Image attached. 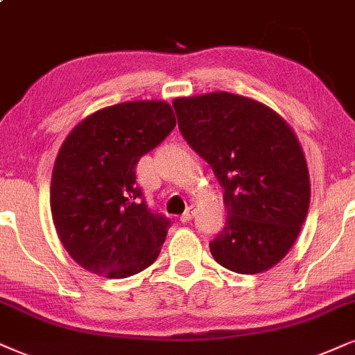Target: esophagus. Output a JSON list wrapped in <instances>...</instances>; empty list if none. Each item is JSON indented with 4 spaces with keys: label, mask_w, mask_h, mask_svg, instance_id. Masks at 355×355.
Returning a JSON list of instances; mask_svg holds the SVG:
<instances>
[{
    "label": "esophagus",
    "mask_w": 355,
    "mask_h": 355,
    "mask_svg": "<svg viewBox=\"0 0 355 355\" xmlns=\"http://www.w3.org/2000/svg\"><path fill=\"white\" fill-rule=\"evenodd\" d=\"M194 214H196V207H194V205H191V207H187L186 212L181 216V222H182V224H187V222L192 220V217H194Z\"/></svg>",
    "instance_id": "34e87169"
}]
</instances>
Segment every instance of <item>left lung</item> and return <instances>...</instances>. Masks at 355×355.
Listing matches in <instances>:
<instances>
[{
  "label": "left lung",
  "mask_w": 355,
  "mask_h": 355,
  "mask_svg": "<svg viewBox=\"0 0 355 355\" xmlns=\"http://www.w3.org/2000/svg\"><path fill=\"white\" fill-rule=\"evenodd\" d=\"M187 144L224 187V229L209 243L224 268L255 275L298 239L309 207V173L291 126L257 100L212 92L173 102Z\"/></svg>",
  "instance_id": "obj_1"
}]
</instances>
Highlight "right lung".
Wrapping results in <instances>:
<instances>
[{"label": "right lung", "mask_w": 355, "mask_h": 355, "mask_svg": "<svg viewBox=\"0 0 355 355\" xmlns=\"http://www.w3.org/2000/svg\"><path fill=\"white\" fill-rule=\"evenodd\" d=\"M176 126L169 103L125 102L92 113L60 146L51 212L64 248L105 278H126L155 263L171 227L137 186L139 157Z\"/></svg>", "instance_id": "obj_1"}]
</instances>
